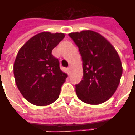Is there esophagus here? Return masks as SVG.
<instances>
[{"label": "esophagus", "instance_id": "34e87169", "mask_svg": "<svg viewBox=\"0 0 135 135\" xmlns=\"http://www.w3.org/2000/svg\"><path fill=\"white\" fill-rule=\"evenodd\" d=\"M67 69H68V71H69H69H71V66H69L67 68Z\"/></svg>", "mask_w": 135, "mask_h": 135}]
</instances>
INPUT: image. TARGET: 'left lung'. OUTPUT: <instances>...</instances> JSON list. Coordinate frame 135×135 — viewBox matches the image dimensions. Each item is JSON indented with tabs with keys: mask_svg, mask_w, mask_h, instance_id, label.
Returning a JSON list of instances; mask_svg holds the SVG:
<instances>
[{
	"mask_svg": "<svg viewBox=\"0 0 135 135\" xmlns=\"http://www.w3.org/2000/svg\"><path fill=\"white\" fill-rule=\"evenodd\" d=\"M69 36L82 59L83 79L75 85L76 95L88 104L104 103L116 92L122 77L118 53L106 39L93 31L72 32Z\"/></svg>",
	"mask_w": 135,
	"mask_h": 135,
	"instance_id": "left-lung-1",
	"label": "left lung"
}]
</instances>
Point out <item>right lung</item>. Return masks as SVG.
Here are the masks:
<instances>
[{
    "label": "right lung",
    "mask_w": 135,
    "mask_h": 135,
    "mask_svg": "<svg viewBox=\"0 0 135 135\" xmlns=\"http://www.w3.org/2000/svg\"><path fill=\"white\" fill-rule=\"evenodd\" d=\"M64 33L41 32L30 39L18 52L13 64L17 88L35 105H47L59 98L67 74L60 69L52 50L64 38Z\"/></svg>",
    "instance_id": "obj_1"
}]
</instances>
